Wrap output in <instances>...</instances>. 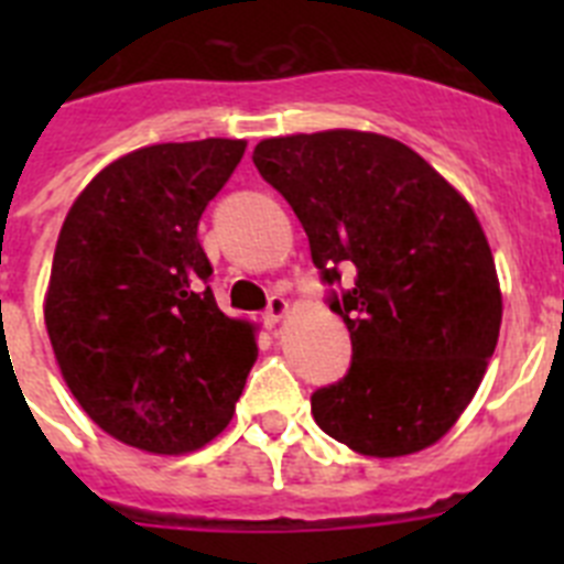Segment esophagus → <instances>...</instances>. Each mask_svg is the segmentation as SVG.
Here are the masks:
<instances>
[{"label":"esophagus","mask_w":564,"mask_h":564,"mask_svg":"<svg viewBox=\"0 0 564 564\" xmlns=\"http://www.w3.org/2000/svg\"><path fill=\"white\" fill-rule=\"evenodd\" d=\"M285 313H288V299L271 296V299H268V307H265V313H262V318H265L268 327H273L279 318L285 316Z\"/></svg>","instance_id":"34e87169"}]
</instances>
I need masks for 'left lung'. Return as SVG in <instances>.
Returning <instances> with one entry per match:
<instances>
[{
	"label": "left lung",
	"mask_w": 564,
	"mask_h": 564,
	"mask_svg": "<svg viewBox=\"0 0 564 564\" xmlns=\"http://www.w3.org/2000/svg\"><path fill=\"white\" fill-rule=\"evenodd\" d=\"M253 166L291 203L350 330L344 378L311 395L316 423L361 455L432 446L500 336L495 259L471 206L410 147L356 129L268 138Z\"/></svg>",
	"instance_id": "1"
}]
</instances>
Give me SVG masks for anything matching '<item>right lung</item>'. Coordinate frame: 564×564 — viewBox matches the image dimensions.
I'll use <instances>...</instances> for the list:
<instances>
[{
  "instance_id": "1",
  "label": "right lung",
  "mask_w": 564,
  "mask_h": 564,
  "mask_svg": "<svg viewBox=\"0 0 564 564\" xmlns=\"http://www.w3.org/2000/svg\"><path fill=\"white\" fill-rule=\"evenodd\" d=\"M246 141L206 138L123 154L69 208L44 325L93 421L154 455L220 435L257 361L253 327L212 293L197 226Z\"/></svg>"
}]
</instances>
